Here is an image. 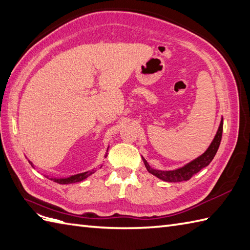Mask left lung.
I'll return each mask as SVG.
<instances>
[{
    "label": "left lung",
    "mask_w": 250,
    "mask_h": 250,
    "mask_svg": "<svg viewBox=\"0 0 250 250\" xmlns=\"http://www.w3.org/2000/svg\"><path fill=\"white\" fill-rule=\"evenodd\" d=\"M222 129H223V119H221L217 134L210 144V146H208V149L204 152L201 156H198L197 159L193 160L192 162L189 163V164H187L183 167L178 168V169H175V170L154 169V168H152L149 164H147V162L144 159V157H142L147 171L153 176L159 178V179L168 181V182H180V181L189 180L193 175H195L196 172L203 169L204 167L209 165V163L212 161L213 157H215L217 151L219 149V146H220V142H221Z\"/></svg>",
    "instance_id": "8db88e82"
}]
</instances>
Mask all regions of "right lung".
Wrapping results in <instances>:
<instances>
[{
  "label": "right lung",
  "instance_id": "1",
  "mask_svg": "<svg viewBox=\"0 0 250 250\" xmlns=\"http://www.w3.org/2000/svg\"><path fill=\"white\" fill-rule=\"evenodd\" d=\"M109 149V147H108ZM108 153H105V156ZM30 164L32 165L31 162H29ZM33 167V165H32ZM91 174H94V170H88V171H85V172H81V174L78 175H73V176H70L68 178H49V176H46L47 178H49L50 180H53L57 183H60V185H69V183H75V182H80V181H83L86 178L89 177Z\"/></svg>",
  "mask_w": 250,
  "mask_h": 250
}]
</instances>
